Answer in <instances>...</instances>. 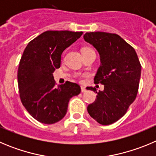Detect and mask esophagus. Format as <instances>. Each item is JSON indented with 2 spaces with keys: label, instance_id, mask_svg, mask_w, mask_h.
Listing matches in <instances>:
<instances>
[{
  "label": "esophagus",
  "instance_id": "34e87169",
  "mask_svg": "<svg viewBox=\"0 0 156 156\" xmlns=\"http://www.w3.org/2000/svg\"><path fill=\"white\" fill-rule=\"evenodd\" d=\"M86 90H86V88L84 87H81V92L84 93L86 92Z\"/></svg>",
  "mask_w": 156,
  "mask_h": 156
}]
</instances>
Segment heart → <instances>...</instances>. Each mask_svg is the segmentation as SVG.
Wrapping results in <instances>:
<instances>
[{"label":"heart","instance_id":"heart-1","mask_svg":"<svg viewBox=\"0 0 156 156\" xmlns=\"http://www.w3.org/2000/svg\"><path fill=\"white\" fill-rule=\"evenodd\" d=\"M88 50H92L90 48H88V47H85V48H83L82 49V52H83V51H88Z\"/></svg>","mask_w":156,"mask_h":156}]
</instances>
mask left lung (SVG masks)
I'll return each mask as SVG.
<instances>
[{
  "label": "left lung",
  "instance_id": "1",
  "mask_svg": "<svg viewBox=\"0 0 156 156\" xmlns=\"http://www.w3.org/2000/svg\"><path fill=\"white\" fill-rule=\"evenodd\" d=\"M86 42L99 52L101 66L94 76L95 83L104 86L103 91L89 87L98 94L89 104L91 118L103 125L122 118L136 98L141 66L135 50L118 35L103 31L87 32Z\"/></svg>",
  "mask_w": 156,
  "mask_h": 156
}]
</instances>
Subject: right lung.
<instances>
[{"mask_svg": "<svg viewBox=\"0 0 156 156\" xmlns=\"http://www.w3.org/2000/svg\"><path fill=\"white\" fill-rule=\"evenodd\" d=\"M83 31H46L28 44L18 70L21 103L30 115L46 125L62 120L71 98L80 93L78 84L66 81L55 87L53 73L60 67L61 55Z\"/></svg>", "mask_w": 156, "mask_h": 156, "instance_id": "1", "label": "right lung"}]
</instances>
